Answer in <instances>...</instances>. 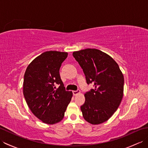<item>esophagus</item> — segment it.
Here are the masks:
<instances>
[{
  "label": "esophagus",
  "mask_w": 148,
  "mask_h": 148,
  "mask_svg": "<svg viewBox=\"0 0 148 148\" xmlns=\"http://www.w3.org/2000/svg\"><path fill=\"white\" fill-rule=\"evenodd\" d=\"M80 93V90H75V91H72V93H73L74 95H76L77 94Z\"/></svg>",
  "instance_id": "1"
}]
</instances>
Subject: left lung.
I'll return each mask as SVG.
<instances>
[{"mask_svg":"<svg viewBox=\"0 0 148 148\" xmlns=\"http://www.w3.org/2000/svg\"><path fill=\"white\" fill-rule=\"evenodd\" d=\"M83 69L88 84L93 89L84 94L81 106L83 118L93 125L108 121L120 104L123 96L124 77L112 58L97 49L88 48L73 53Z\"/></svg>","mask_w":148,"mask_h":148,"instance_id":"obj_1","label":"left lung"}]
</instances>
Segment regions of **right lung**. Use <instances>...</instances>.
<instances>
[{
    "label": "right lung",
    "instance_id": "1",
    "mask_svg": "<svg viewBox=\"0 0 148 148\" xmlns=\"http://www.w3.org/2000/svg\"><path fill=\"white\" fill-rule=\"evenodd\" d=\"M67 52L42 53L28 66L24 75L23 95L31 111L45 123L53 125L64 118L72 92L66 91L60 68ZM59 87L56 89V85Z\"/></svg>",
    "mask_w": 148,
    "mask_h": 148
}]
</instances>
